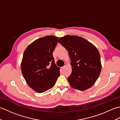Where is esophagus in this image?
Listing matches in <instances>:
<instances>
[{
    "label": "esophagus",
    "mask_w": 120,
    "mask_h": 120,
    "mask_svg": "<svg viewBox=\"0 0 120 120\" xmlns=\"http://www.w3.org/2000/svg\"><path fill=\"white\" fill-rule=\"evenodd\" d=\"M65 67V65H64V67H62V68H64Z\"/></svg>",
    "instance_id": "1"
}]
</instances>
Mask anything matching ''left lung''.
I'll return each mask as SVG.
<instances>
[{"label":"left lung","mask_w":120,"mask_h":120,"mask_svg":"<svg viewBox=\"0 0 120 120\" xmlns=\"http://www.w3.org/2000/svg\"><path fill=\"white\" fill-rule=\"evenodd\" d=\"M58 42L68 51L72 73L68 78L74 89L85 91L91 88L98 79L101 70V56L97 48L84 38L67 35Z\"/></svg>","instance_id":"8db88e82"}]
</instances>
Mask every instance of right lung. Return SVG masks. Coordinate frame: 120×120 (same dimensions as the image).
I'll return each mask as SVG.
<instances>
[{"instance_id": "1", "label": "right lung", "mask_w": 120, "mask_h": 120, "mask_svg": "<svg viewBox=\"0 0 120 120\" xmlns=\"http://www.w3.org/2000/svg\"><path fill=\"white\" fill-rule=\"evenodd\" d=\"M58 38L48 35L40 38L25 49L21 62L22 76L30 88L43 93L54 86L60 76L52 53Z\"/></svg>"}]
</instances>
